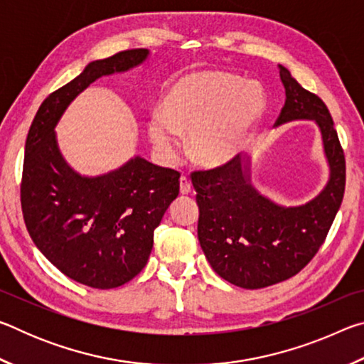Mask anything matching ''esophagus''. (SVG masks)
Returning <instances> with one entry per match:
<instances>
[{
	"label": "esophagus",
	"instance_id": "obj_1",
	"mask_svg": "<svg viewBox=\"0 0 364 364\" xmlns=\"http://www.w3.org/2000/svg\"><path fill=\"white\" fill-rule=\"evenodd\" d=\"M191 188H193V184H191V180L188 176H181L180 178V191L181 194H189L191 193Z\"/></svg>",
	"mask_w": 364,
	"mask_h": 364
}]
</instances>
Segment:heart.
I'll list each match as a JSON object with an SVG mask.
<instances>
[{"instance_id": "heart-1", "label": "heart", "mask_w": 364, "mask_h": 364, "mask_svg": "<svg viewBox=\"0 0 364 364\" xmlns=\"http://www.w3.org/2000/svg\"><path fill=\"white\" fill-rule=\"evenodd\" d=\"M267 109L257 83L221 70L188 73L171 85L162 115L149 122L154 146L167 157L178 149V134L189 133V154L197 164L218 167L241 154Z\"/></svg>"}]
</instances>
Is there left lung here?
Returning <instances> with one entry per match:
<instances>
[{"instance_id":"obj_1","label":"left lung","mask_w":364,"mask_h":364,"mask_svg":"<svg viewBox=\"0 0 364 364\" xmlns=\"http://www.w3.org/2000/svg\"><path fill=\"white\" fill-rule=\"evenodd\" d=\"M286 102L276 120L318 123L331 180L316 199L284 208L250 186L239 157L191 173L199 204L200 247L215 273L244 289H262L300 273L326 241L345 191V156L334 122L321 97L301 88L279 65Z\"/></svg>"}]
</instances>
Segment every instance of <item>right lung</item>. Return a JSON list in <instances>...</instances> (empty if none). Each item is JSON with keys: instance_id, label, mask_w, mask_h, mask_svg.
<instances>
[{"instance_id": "add662e5", "label": "right lung", "mask_w": 364, "mask_h": 364, "mask_svg": "<svg viewBox=\"0 0 364 364\" xmlns=\"http://www.w3.org/2000/svg\"><path fill=\"white\" fill-rule=\"evenodd\" d=\"M147 54L125 49L86 65L41 102L27 134L21 204L30 237L59 271L95 289L123 286L146 267L154 230L180 193V173L134 157L112 173L83 178L64 162L54 127L90 83Z\"/></svg>"}]
</instances>
